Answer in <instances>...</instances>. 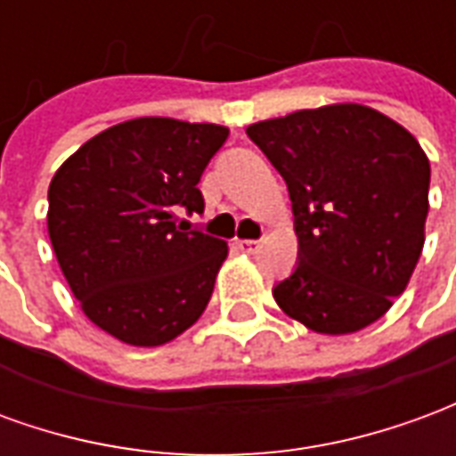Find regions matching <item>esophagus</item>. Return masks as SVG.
<instances>
[{
	"label": "esophagus",
	"instance_id": "34e87169",
	"mask_svg": "<svg viewBox=\"0 0 456 456\" xmlns=\"http://www.w3.org/2000/svg\"><path fill=\"white\" fill-rule=\"evenodd\" d=\"M237 248L244 251V254H256L258 241H254V239H237Z\"/></svg>",
	"mask_w": 456,
	"mask_h": 456
}]
</instances>
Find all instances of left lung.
<instances>
[{
    "label": "left lung",
    "instance_id": "obj_1",
    "mask_svg": "<svg viewBox=\"0 0 456 456\" xmlns=\"http://www.w3.org/2000/svg\"><path fill=\"white\" fill-rule=\"evenodd\" d=\"M248 139L283 175L297 266L278 307L317 335L373 325L408 288L425 244L430 160L411 131L366 104L264 119Z\"/></svg>",
    "mask_w": 456,
    "mask_h": 456
}]
</instances>
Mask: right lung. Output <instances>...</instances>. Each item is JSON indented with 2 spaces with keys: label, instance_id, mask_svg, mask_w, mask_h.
Instances as JSON below:
<instances>
[{
  "label": "right lung",
  "instance_id": "1",
  "mask_svg": "<svg viewBox=\"0 0 456 456\" xmlns=\"http://www.w3.org/2000/svg\"><path fill=\"white\" fill-rule=\"evenodd\" d=\"M219 124L121 121L85 141L48 188V237L87 320L131 346L173 342L205 313L227 241L178 227L227 141Z\"/></svg>",
  "mask_w": 456,
  "mask_h": 456
}]
</instances>
